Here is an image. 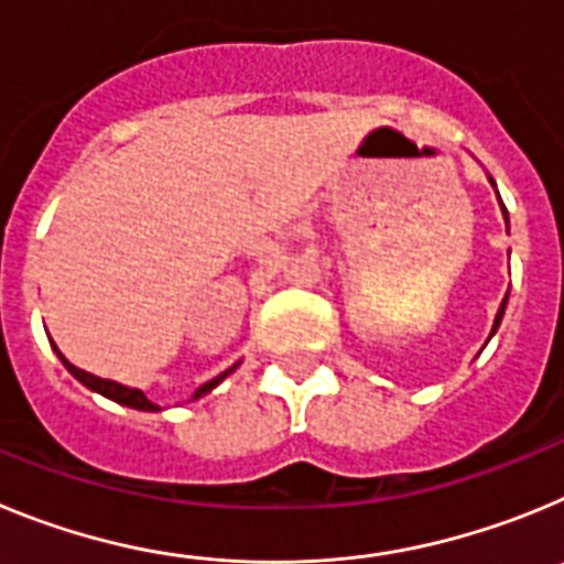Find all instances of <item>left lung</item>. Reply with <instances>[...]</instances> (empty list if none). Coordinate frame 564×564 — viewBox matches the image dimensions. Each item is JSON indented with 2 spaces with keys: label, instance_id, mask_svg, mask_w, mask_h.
I'll return each instance as SVG.
<instances>
[{
  "label": "left lung",
  "instance_id": "1",
  "mask_svg": "<svg viewBox=\"0 0 564 564\" xmlns=\"http://www.w3.org/2000/svg\"><path fill=\"white\" fill-rule=\"evenodd\" d=\"M488 183H491V186H495V192H497V183L491 181V177H488ZM497 200H500V192H497ZM500 208H502V220H506V226H508V212H506V206H502V200H500ZM508 253H511V251H508ZM506 305H508V293H506V299L500 302V311H497V316H495V327H491V336H495L497 327H500L502 313H506ZM491 336H488V338H491Z\"/></svg>",
  "mask_w": 564,
  "mask_h": 564
}]
</instances>
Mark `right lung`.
Masks as SVG:
<instances>
[{"label":"right lung","mask_w":564,"mask_h":564,"mask_svg":"<svg viewBox=\"0 0 564 564\" xmlns=\"http://www.w3.org/2000/svg\"><path fill=\"white\" fill-rule=\"evenodd\" d=\"M50 347H53V350H56V356L62 358V364H64V367H67L69 376L76 378V381H82L84 387H87V390L98 392V395L109 398V401H115V403H121V406H129V410H141V412H158V410H161V406H158V403L149 401V398L143 395L141 390H134V387H123V383L109 381V378H98V376H93V372L82 370V367H76V364H69L67 358L62 356V350H58V347H56V344H53V341H50ZM237 367H239V361H237V364H231V367H228V370H223L220 376H214L212 381L200 383V387H197V392H194L192 398H203V395H208V392H212L214 387H217V383L226 381V378L231 376V372L237 370Z\"/></svg>","instance_id":"add662e5"}]
</instances>
